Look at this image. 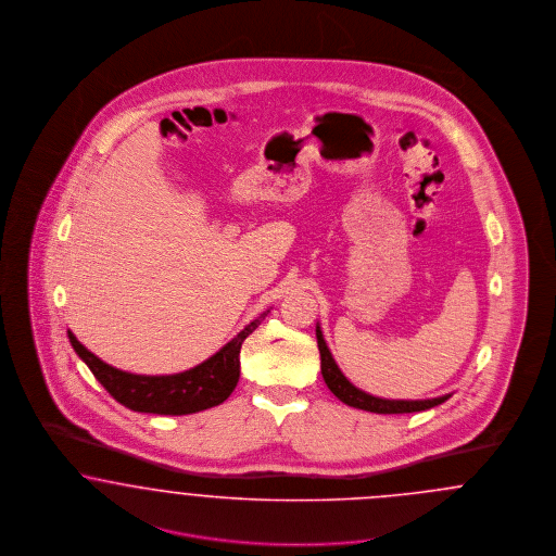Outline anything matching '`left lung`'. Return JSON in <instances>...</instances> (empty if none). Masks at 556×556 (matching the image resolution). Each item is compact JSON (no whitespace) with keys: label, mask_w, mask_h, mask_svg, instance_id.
Wrapping results in <instances>:
<instances>
[{"label":"left lung","mask_w":556,"mask_h":556,"mask_svg":"<svg viewBox=\"0 0 556 556\" xmlns=\"http://www.w3.org/2000/svg\"><path fill=\"white\" fill-rule=\"evenodd\" d=\"M317 344L320 352V372L327 383V388L333 392V396L340 397L348 406L367 410V413H377V415H402V413H419L433 408L442 402H446L448 396L431 397V400H386V397L370 396L367 392L358 390L345 379L344 372L336 365L329 348L325 344L323 331L317 325Z\"/></svg>","instance_id":"1"}]
</instances>
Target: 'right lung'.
I'll use <instances>...</instances> for the list:
<instances>
[{
    "label": "right lung",
    "instance_id": "right-lung-1",
    "mask_svg": "<svg viewBox=\"0 0 556 556\" xmlns=\"http://www.w3.org/2000/svg\"><path fill=\"white\" fill-rule=\"evenodd\" d=\"M268 311L245 325L238 336L214 356L193 369L175 375H135L114 369L80 344L73 331L68 340L80 361L91 369L108 394L135 413L191 415L218 406L231 396L239 381V350L243 340L265 320Z\"/></svg>",
    "mask_w": 556,
    "mask_h": 556
}]
</instances>
